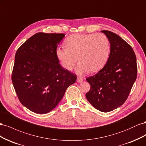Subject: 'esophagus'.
<instances>
[{
	"instance_id": "esophagus-1",
	"label": "esophagus",
	"mask_w": 146,
	"mask_h": 146,
	"mask_svg": "<svg viewBox=\"0 0 146 146\" xmlns=\"http://www.w3.org/2000/svg\"><path fill=\"white\" fill-rule=\"evenodd\" d=\"M77 82L78 83H82L83 82V78L81 77H78L77 78Z\"/></svg>"
}]
</instances>
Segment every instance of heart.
<instances>
[{
    "mask_svg": "<svg viewBox=\"0 0 146 146\" xmlns=\"http://www.w3.org/2000/svg\"><path fill=\"white\" fill-rule=\"evenodd\" d=\"M65 45L56 48L57 58L65 69L71 70L78 57L77 72L80 74L99 71L107 62L111 49L109 39L104 33L72 35L66 39Z\"/></svg>",
    "mask_w": 146,
    "mask_h": 146,
    "instance_id": "heart-1",
    "label": "heart"
}]
</instances>
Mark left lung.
Segmentation results:
<instances>
[{
	"label": "left lung",
	"instance_id": "obj_1",
	"mask_svg": "<svg viewBox=\"0 0 146 146\" xmlns=\"http://www.w3.org/2000/svg\"><path fill=\"white\" fill-rule=\"evenodd\" d=\"M110 42L111 49L104 67L86 81L91 88L86 94L97 110L109 112L125 102L137 77L136 57L132 47L116 33L102 30Z\"/></svg>",
	"mask_w": 146,
	"mask_h": 146
}]
</instances>
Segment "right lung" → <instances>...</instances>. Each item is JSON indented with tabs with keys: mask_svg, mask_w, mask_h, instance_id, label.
Instances as JSON below:
<instances>
[{
	"mask_svg": "<svg viewBox=\"0 0 146 146\" xmlns=\"http://www.w3.org/2000/svg\"><path fill=\"white\" fill-rule=\"evenodd\" d=\"M63 33H37L18 49L12 72V82L21 103L37 114L47 113L62 99L77 77L63 69L56 49Z\"/></svg>",
	"mask_w": 146,
	"mask_h": 146,
	"instance_id": "obj_1",
	"label": "right lung"
}]
</instances>
